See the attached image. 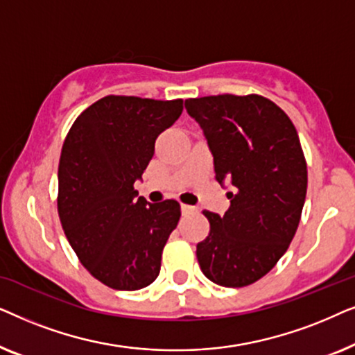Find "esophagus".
I'll list each match as a JSON object with an SVG mask.
<instances>
[{"label": "esophagus", "mask_w": 355, "mask_h": 355, "mask_svg": "<svg viewBox=\"0 0 355 355\" xmlns=\"http://www.w3.org/2000/svg\"><path fill=\"white\" fill-rule=\"evenodd\" d=\"M181 211H182V215H189V213L197 211V208L196 207H191V205H186V203H182Z\"/></svg>", "instance_id": "obj_1"}]
</instances>
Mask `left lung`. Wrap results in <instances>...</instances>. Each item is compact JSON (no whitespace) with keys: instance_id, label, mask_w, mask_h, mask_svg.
<instances>
[{"instance_id":"1","label":"left lung","mask_w":355,"mask_h":355,"mask_svg":"<svg viewBox=\"0 0 355 355\" xmlns=\"http://www.w3.org/2000/svg\"><path fill=\"white\" fill-rule=\"evenodd\" d=\"M205 134L216 181L231 184L225 215L203 211L210 232L197 244L203 275L244 288L268 273L297 231L307 193V163L293 121L261 95L186 100Z\"/></svg>"}]
</instances>
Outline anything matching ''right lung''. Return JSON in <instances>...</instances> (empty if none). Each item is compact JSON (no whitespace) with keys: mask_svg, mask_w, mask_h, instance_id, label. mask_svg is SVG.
Returning a JSON list of instances; mask_svg holds the SVG:
<instances>
[{"mask_svg":"<svg viewBox=\"0 0 355 355\" xmlns=\"http://www.w3.org/2000/svg\"><path fill=\"white\" fill-rule=\"evenodd\" d=\"M182 113V100L108 95L77 116L58 169V213L80 263L118 291L152 284L178 226L176 200L137 197L155 140Z\"/></svg>","mask_w":355,"mask_h":355,"instance_id":"obj_1","label":"right lung"}]
</instances>
